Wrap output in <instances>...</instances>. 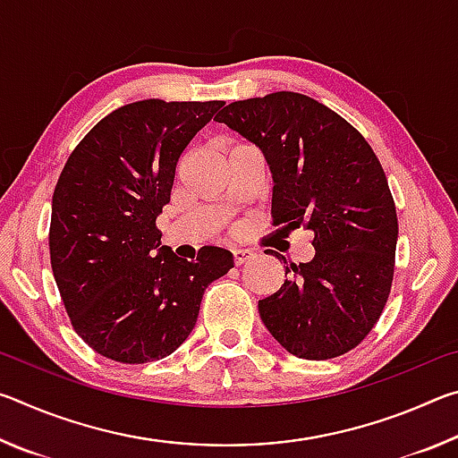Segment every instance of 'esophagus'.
<instances>
[{"label":"esophagus","instance_id":"obj_1","mask_svg":"<svg viewBox=\"0 0 458 458\" xmlns=\"http://www.w3.org/2000/svg\"><path fill=\"white\" fill-rule=\"evenodd\" d=\"M232 254H234L236 265H244V262H248V260L254 257V252L248 250V248H234V250H232Z\"/></svg>","mask_w":458,"mask_h":458}]
</instances>
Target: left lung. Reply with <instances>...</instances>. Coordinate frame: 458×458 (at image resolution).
<instances>
[{"label":"left lung","instance_id":"left-lung-1","mask_svg":"<svg viewBox=\"0 0 458 458\" xmlns=\"http://www.w3.org/2000/svg\"><path fill=\"white\" fill-rule=\"evenodd\" d=\"M216 121L257 145L273 175L275 224L313 232L315 257L284 262V284L259 301L270 335L303 360L353 350L390 294L398 218L366 139L299 92L236 100Z\"/></svg>","mask_w":458,"mask_h":458}]
</instances>
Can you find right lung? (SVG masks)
<instances>
[{"label": "right lung", "mask_w": 458, "mask_h": 458, "mask_svg": "<svg viewBox=\"0 0 458 458\" xmlns=\"http://www.w3.org/2000/svg\"><path fill=\"white\" fill-rule=\"evenodd\" d=\"M222 100H137L106 114L68 157L52 198L50 260L72 327L121 363L164 360L198 321L206 286L234 267L226 248L196 260L161 246L155 220L175 165Z\"/></svg>", "instance_id": "obj_1"}]
</instances>
